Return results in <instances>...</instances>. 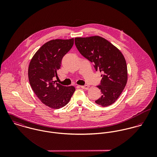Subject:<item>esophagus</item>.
<instances>
[{"instance_id": "obj_1", "label": "esophagus", "mask_w": 157, "mask_h": 157, "mask_svg": "<svg viewBox=\"0 0 157 157\" xmlns=\"http://www.w3.org/2000/svg\"><path fill=\"white\" fill-rule=\"evenodd\" d=\"M80 87L82 89L87 90L89 88V86L88 85H84V86H80Z\"/></svg>"}]
</instances>
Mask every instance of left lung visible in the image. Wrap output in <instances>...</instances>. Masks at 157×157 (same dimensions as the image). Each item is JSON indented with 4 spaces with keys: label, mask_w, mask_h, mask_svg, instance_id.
<instances>
[{
    "label": "left lung",
    "mask_w": 157,
    "mask_h": 157,
    "mask_svg": "<svg viewBox=\"0 0 157 157\" xmlns=\"http://www.w3.org/2000/svg\"><path fill=\"white\" fill-rule=\"evenodd\" d=\"M75 44L80 54L99 69L102 79L97 87L101 96L95 101L100 106L111 105L120 97L128 81V68L121 52L106 39L98 36L75 37Z\"/></svg>",
    "instance_id": "1"
}]
</instances>
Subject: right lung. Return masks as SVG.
<instances>
[{"label":"right lung","mask_w":157,"mask_h":157,"mask_svg":"<svg viewBox=\"0 0 157 157\" xmlns=\"http://www.w3.org/2000/svg\"><path fill=\"white\" fill-rule=\"evenodd\" d=\"M74 45V38L51 40L42 45L32 57L28 67L29 84L35 94L52 109L67 105L75 90L73 86H65L53 80L57 76L63 56Z\"/></svg>","instance_id":"right-lung-1"}]
</instances>
